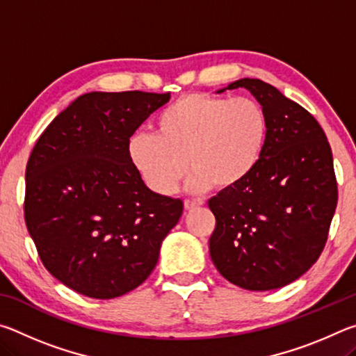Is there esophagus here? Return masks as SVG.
<instances>
[{"instance_id":"1","label":"esophagus","mask_w":356,"mask_h":356,"mask_svg":"<svg viewBox=\"0 0 356 356\" xmlns=\"http://www.w3.org/2000/svg\"><path fill=\"white\" fill-rule=\"evenodd\" d=\"M200 206H202V202L195 201V200H185V202H184L185 210H193V209H196V207H200Z\"/></svg>"}]
</instances>
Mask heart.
Listing matches in <instances>:
<instances>
[{"label":"heart","instance_id":"obj_1","mask_svg":"<svg viewBox=\"0 0 356 356\" xmlns=\"http://www.w3.org/2000/svg\"><path fill=\"white\" fill-rule=\"evenodd\" d=\"M267 140V119L257 102L188 94L156 118L155 135L138 131L129 141L136 172L156 195L168 196L186 172V188L232 190L256 170Z\"/></svg>","mask_w":356,"mask_h":356}]
</instances>
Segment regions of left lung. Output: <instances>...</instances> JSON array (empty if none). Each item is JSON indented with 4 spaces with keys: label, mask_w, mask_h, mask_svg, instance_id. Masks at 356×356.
<instances>
[{
    "label": "left lung",
    "mask_w": 356,
    "mask_h": 356,
    "mask_svg": "<svg viewBox=\"0 0 356 356\" xmlns=\"http://www.w3.org/2000/svg\"><path fill=\"white\" fill-rule=\"evenodd\" d=\"M238 88L261 104L267 140L251 176L209 201V251L229 282L273 291L308 272L327 242L337 204L333 155L314 116L272 84L242 78L216 92Z\"/></svg>",
    "instance_id": "obj_1"
}]
</instances>
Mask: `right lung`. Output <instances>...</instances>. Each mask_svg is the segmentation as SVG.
Masks as SVG:
<instances>
[{
	"label": "right lung",
	"mask_w": 356,
	"mask_h": 356,
	"mask_svg": "<svg viewBox=\"0 0 356 356\" xmlns=\"http://www.w3.org/2000/svg\"><path fill=\"white\" fill-rule=\"evenodd\" d=\"M170 94L88 92L51 120L26 165L25 221L42 264L72 291L110 300L152 273L184 202L147 188L129 141Z\"/></svg>",
	"instance_id": "right-lung-1"
}]
</instances>
